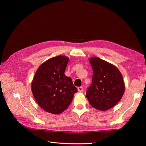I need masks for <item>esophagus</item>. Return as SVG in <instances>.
Segmentation results:
<instances>
[{
    "label": "esophagus",
    "instance_id": "esophagus-1",
    "mask_svg": "<svg viewBox=\"0 0 146 146\" xmlns=\"http://www.w3.org/2000/svg\"><path fill=\"white\" fill-rule=\"evenodd\" d=\"M77 89L79 92H82L83 91V87H78Z\"/></svg>",
    "mask_w": 146,
    "mask_h": 146
}]
</instances>
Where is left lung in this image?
<instances>
[{"instance_id": "obj_1", "label": "left lung", "mask_w": 146, "mask_h": 146, "mask_svg": "<svg viewBox=\"0 0 146 146\" xmlns=\"http://www.w3.org/2000/svg\"><path fill=\"white\" fill-rule=\"evenodd\" d=\"M93 69L92 84L86 92L90 104L100 111L114 107L125 92V83L119 70L98 57L89 59Z\"/></svg>"}]
</instances>
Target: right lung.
Wrapping results in <instances>:
<instances>
[{
	"instance_id": "1",
	"label": "right lung",
	"mask_w": 146,
	"mask_h": 146,
	"mask_svg": "<svg viewBox=\"0 0 146 146\" xmlns=\"http://www.w3.org/2000/svg\"><path fill=\"white\" fill-rule=\"evenodd\" d=\"M69 58L58 56L49 59L38 68L32 82L35 101L45 111L59 114L71 103L77 89L65 71Z\"/></svg>"
}]
</instances>
